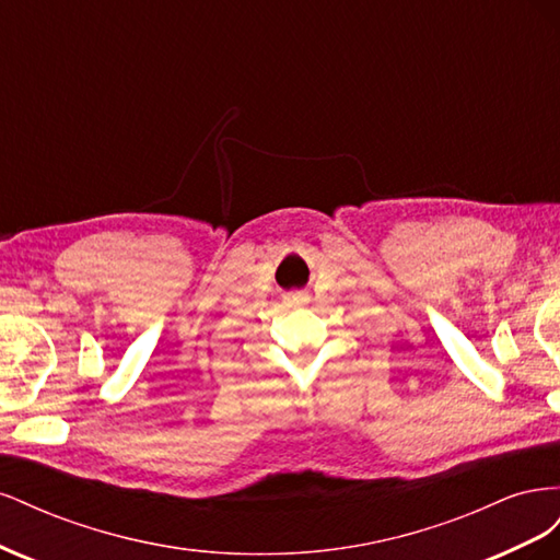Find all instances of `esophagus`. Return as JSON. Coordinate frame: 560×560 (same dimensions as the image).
<instances>
[{"instance_id":"34e87169","label":"esophagus","mask_w":560,"mask_h":560,"mask_svg":"<svg viewBox=\"0 0 560 560\" xmlns=\"http://www.w3.org/2000/svg\"><path fill=\"white\" fill-rule=\"evenodd\" d=\"M284 303L290 308H301V306H306V303H308V294H301V292L290 294V296H284Z\"/></svg>"}]
</instances>
